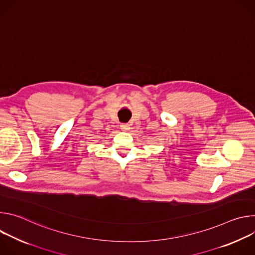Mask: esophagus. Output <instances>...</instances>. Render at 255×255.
Masks as SVG:
<instances>
[{"label":"esophagus","mask_w":255,"mask_h":255,"mask_svg":"<svg viewBox=\"0 0 255 255\" xmlns=\"http://www.w3.org/2000/svg\"><path fill=\"white\" fill-rule=\"evenodd\" d=\"M120 128L122 131H128L130 129V125L129 124H121Z\"/></svg>","instance_id":"obj_1"}]
</instances>
